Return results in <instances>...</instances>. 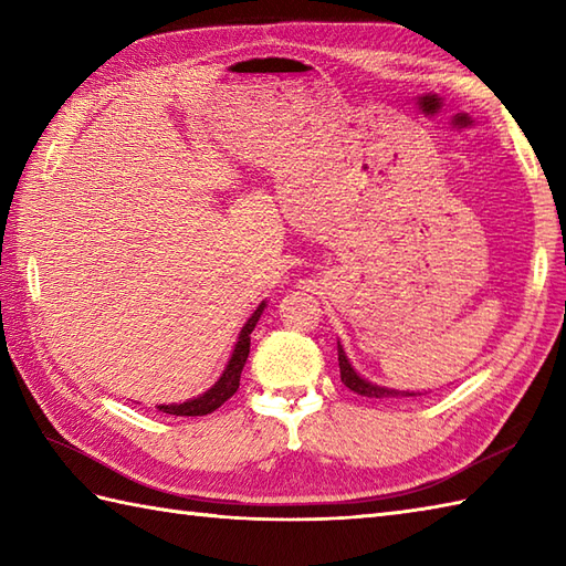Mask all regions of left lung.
Returning <instances> with one entry per match:
<instances>
[{
    "mask_svg": "<svg viewBox=\"0 0 566 566\" xmlns=\"http://www.w3.org/2000/svg\"><path fill=\"white\" fill-rule=\"evenodd\" d=\"M338 365H340V379H343L345 387L350 389V391H355V394H359V396H367V399H391V396H420V391H396V389H387V387H377V384L363 379L353 369L350 359H347L340 343H338Z\"/></svg>",
    "mask_w": 566,
    "mask_h": 566,
    "instance_id": "left-lung-1",
    "label": "left lung"
}]
</instances>
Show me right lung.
Wrapping results in <instances>:
<instances>
[{
	"mask_svg": "<svg viewBox=\"0 0 566 566\" xmlns=\"http://www.w3.org/2000/svg\"><path fill=\"white\" fill-rule=\"evenodd\" d=\"M264 306H268V304L262 302L255 308V314L248 318L243 331H240V335H238V343L233 347L231 359H228L223 375L219 377V381H216L209 391H203V394L195 396V399H189L185 403H170V406L163 403V406H158V411L170 413V416H207V413L216 411L219 406H223L228 399H231V396L240 387V371H243L248 353H250V333L255 331Z\"/></svg>",
	"mask_w": 566,
	"mask_h": 566,
	"instance_id": "add662e5",
	"label": "right lung"
}]
</instances>
